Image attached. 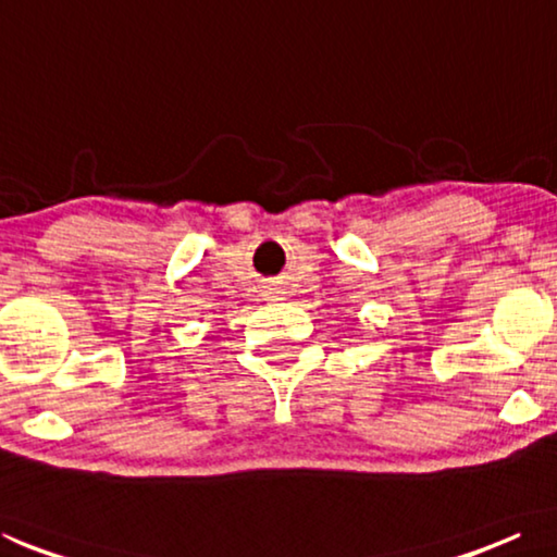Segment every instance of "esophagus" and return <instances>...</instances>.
Masks as SVG:
<instances>
[{"label": "esophagus", "instance_id": "1", "mask_svg": "<svg viewBox=\"0 0 557 557\" xmlns=\"http://www.w3.org/2000/svg\"><path fill=\"white\" fill-rule=\"evenodd\" d=\"M268 297H270V300H282V295H280L277 287H268Z\"/></svg>", "mask_w": 557, "mask_h": 557}]
</instances>
